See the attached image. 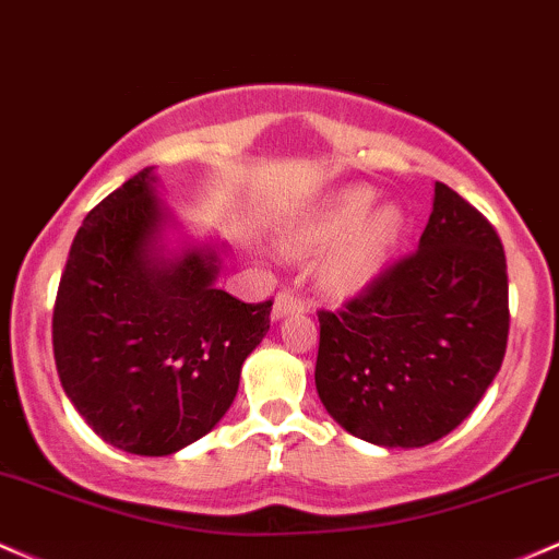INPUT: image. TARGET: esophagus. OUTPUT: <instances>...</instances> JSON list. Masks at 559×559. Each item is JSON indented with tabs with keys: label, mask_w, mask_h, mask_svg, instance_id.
Returning <instances> with one entry per match:
<instances>
[{
	"label": "esophagus",
	"mask_w": 559,
	"mask_h": 559,
	"mask_svg": "<svg viewBox=\"0 0 559 559\" xmlns=\"http://www.w3.org/2000/svg\"><path fill=\"white\" fill-rule=\"evenodd\" d=\"M309 306H306V298L300 296L298 290H280L277 298H274V309H272V317L274 319H282L285 313H293V311H306Z\"/></svg>",
	"instance_id": "34e87169"
}]
</instances>
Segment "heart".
<instances>
[{
	"label": "heart",
	"instance_id": "b5f03b06",
	"mask_svg": "<svg viewBox=\"0 0 559 559\" xmlns=\"http://www.w3.org/2000/svg\"><path fill=\"white\" fill-rule=\"evenodd\" d=\"M372 203L374 192L369 187H350L290 235L296 250H322L341 242L324 266V282L332 290H359L380 272L396 246L404 216L396 205H380L369 214Z\"/></svg>",
	"mask_w": 559,
	"mask_h": 559
}]
</instances>
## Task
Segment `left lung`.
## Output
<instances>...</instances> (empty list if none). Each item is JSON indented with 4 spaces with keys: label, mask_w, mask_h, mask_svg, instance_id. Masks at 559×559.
<instances>
[{
    "label": "left lung",
    "mask_w": 559,
    "mask_h": 559,
    "mask_svg": "<svg viewBox=\"0 0 559 559\" xmlns=\"http://www.w3.org/2000/svg\"><path fill=\"white\" fill-rule=\"evenodd\" d=\"M507 259L483 213L436 181L419 248L341 309H319L313 380L337 425L369 443L417 449L478 406L510 335Z\"/></svg>",
    "instance_id": "left-lung-1"
}]
</instances>
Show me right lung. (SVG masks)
Wrapping results in <instances>:
<instances>
[{
	"label": "right lung",
	"instance_id": "1",
	"mask_svg": "<svg viewBox=\"0 0 559 559\" xmlns=\"http://www.w3.org/2000/svg\"><path fill=\"white\" fill-rule=\"evenodd\" d=\"M153 179L142 168L86 213L55 298L52 350L62 391L103 441L166 456L229 409L272 298L242 304L218 290L211 250L150 259L163 218Z\"/></svg>",
	"mask_w": 559,
	"mask_h": 559
}]
</instances>
